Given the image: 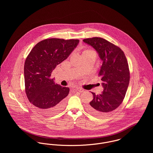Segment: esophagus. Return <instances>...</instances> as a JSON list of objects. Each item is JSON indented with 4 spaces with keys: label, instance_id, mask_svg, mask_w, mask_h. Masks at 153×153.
I'll return each mask as SVG.
<instances>
[{
    "label": "esophagus",
    "instance_id": "esophagus-1",
    "mask_svg": "<svg viewBox=\"0 0 153 153\" xmlns=\"http://www.w3.org/2000/svg\"><path fill=\"white\" fill-rule=\"evenodd\" d=\"M76 91H79V92H83L84 91V89H83L82 88L80 87L76 88Z\"/></svg>",
    "mask_w": 153,
    "mask_h": 153
}]
</instances>
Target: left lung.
Listing matches in <instances>:
<instances>
[{"mask_svg":"<svg viewBox=\"0 0 153 153\" xmlns=\"http://www.w3.org/2000/svg\"><path fill=\"white\" fill-rule=\"evenodd\" d=\"M83 42L91 46L102 61L99 76L104 90L100 95L92 92L94 98L87 108L95 115L105 116L117 108L125 97L130 82L127 60L119 47L103 38H88Z\"/></svg>","mask_w":153,"mask_h":153,"instance_id":"obj_1","label":"left lung"}]
</instances>
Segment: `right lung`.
I'll return each mask as SVG.
<instances>
[{"label": "right lung", "mask_w": 153, "mask_h": 153, "mask_svg": "<svg viewBox=\"0 0 153 153\" xmlns=\"http://www.w3.org/2000/svg\"><path fill=\"white\" fill-rule=\"evenodd\" d=\"M79 42L78 39H45L33 48L26 59L24 78L27 97L36 109L46 115L58 113L65 105L69 88L55 84L51 75Z\"/></svg>", "instance_id": "right-lung-1"}]
</instances>
